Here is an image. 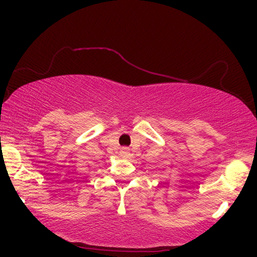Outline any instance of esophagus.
Segmentation results:
<instances>
[{
    "instance_id": "esophagus-1",
    "label": "esophagus",
    "mask_w": 257,
    "mask_h": 257,
    "mask_svg": "<svg viewBox=\"0 0 257 257\" xmlns=\"http://www.w3.org/2000/svg\"><path fill=\"white\" fill-rule=\"evenodd\" d=\"M120 154H121V157H124V158L128 157V154H130V150H128V149H126V147H124V149H122V150L120 151Z\"/></svg>"
}]
</instances>
